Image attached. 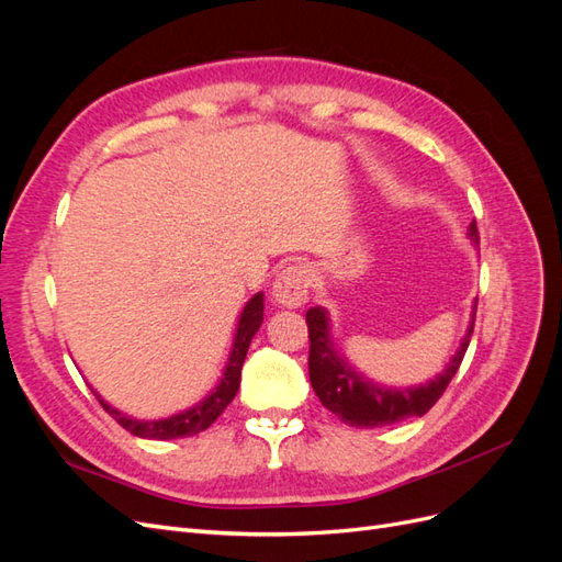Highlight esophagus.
I'll return each mask as SVG.
<instances>
[{
  "mask_svg": "<svg viewBox=\"0 0 562 562\" xmlns=\"http://www.w3.org/2000/svg\"><path fill=\"white\" fill-rule=\"evenodd\" d=\"M312 288V269L307 265H293L283 269L279 279L274 281V288H271V297L279 302L281 307L288 310H297L307 302Z\"/></svg>",
  "mask_w": 562,
  "mask_h": 562,
  "instance_id": "obj_1",
  "label": "esophagus"
}]
</instances>
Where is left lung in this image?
<instances>
[{
    "label": "left lung",
    "instance_id": "left-lung-1",
    "mask_svg": "<svg viewBox=\"0 0 562 562\" xmlns=\"http://www.w3.org/2000/svg\"><path fill=\"white\" fill-rule=\"evenodd\" d=\"M469 236L473 244H479V227L475 220L469 225ZM475 321V304L471 326L467 337L459 345L457 353L450 359L448 368L427 384L411 386V389H386L363 380L342 356H337L333 339H330V323L326 310L314 307L307 312V328H310V382L316 391L318 401L328 411L342 419L349 427L359 429H375L398 424L411 417L427 415L436 401L443 396V391L457 375L462 366L464 353L469 349Z\"/></svg>",
    "mask_w": 562,
    "mask_h": 562
}]
</instances>
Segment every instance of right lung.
Here are the masks:
<instances>
[{
	"label": "right lung",
	"instance_id": "1",
	"mask_svg": "<svg viewBox=\"0 0 562 562\" xmlns=\"http://www.w3.org/2000/svg\"><path fill=\"white\" fill-rule=\"evenodd\" d=\"M265 297L262 293L252 295L248 300V304L244 307L239 323H236V335H234V345L229 351V359L225 366L223 378H220L217 386L211 391V394L203 398L201 403H196L194 407L184 413H178L173 417L166 419H155V422H145V419H135L124 415L116 407L108 405L103 398L95 394V398L100 401V405L105 407V413H110V417L122 424L126 431H131L133 436L138 438H151V440H171V438H184V436H194L206 431L211 424L225 413V407L234 401L236 391H239V382H241V366L246 361V353L250 347L252 335L258 333V328L262 326V312H265Z\"/></svg>",
	"mask_w": 562,
	"mask_h": 562
}]
</instances>
